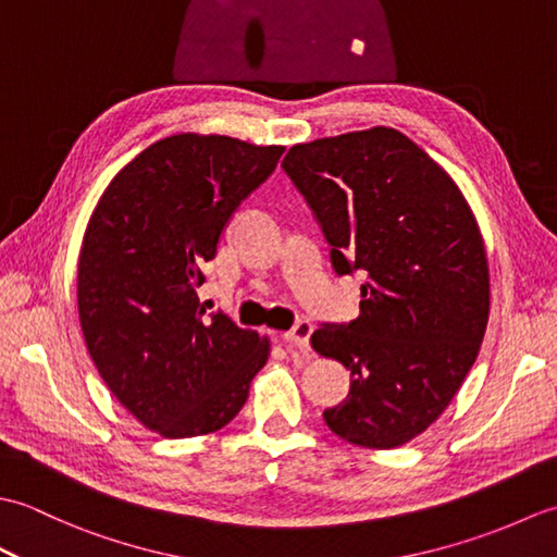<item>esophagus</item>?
I'll return each mask as SVG.
<instances>
[{
	"label": "esophagus",
	"mask_w": 557,
	"mask_h": 557,
	"mask_svg": "<svg viewBox=\"0 0 557 557\" xmlns=\"http://www.w3.org/2000/svg\"><path fill=\"white\" fill-rule=\"evenodd\" d=\"M311 333H313V325L309 321H299L292 330H287L282 339L287 342L289 347H299L304 351L311 349Z\"/></svg>",
	"instance_id": "obj_1"
}]
</instances>
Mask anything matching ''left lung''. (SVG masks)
Wrapping results in <instances>:
<instances>
[{
  "label": "left lung",
  "instance_id": "8db88e82",
  "mask_svg": "<svg viewBox=\"0 0 557 557\" xmlns=\"http://www.w3.org/2000/svg\"><path fill=\"white\" fill-rule=\"evenodd\" d=\"M287 176L321 224L337 275L361 270L359 318L313 349L351 371L325 409L342 441L393 449L441 417L479 357L491 280L474 212L441 164L397 128L292 146Z\"/></svg>",
  "mask_w": 557,
  "mask_h": 557
}]
</instances>
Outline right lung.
Here are the masks:
<instances>
[{
	"label": "right lung",
	"mask_w": 557,
	"mask_h": 557,
	"mask_svg": "<svg viewBox=\"0 0 557 557\" xmlns=\"http://www.w3.org/2000/svg\"><path fill=\"white\" fill-rule=\"evenodd\" d=\"M282 152L218 134L168 136L92 210L78 256L83 337L112 395L162 437L227 425L268 361V337L208 315L198 287L234 210Z\"/></svg>",
	"instance_id": "add662e5"
}]
</instances>
